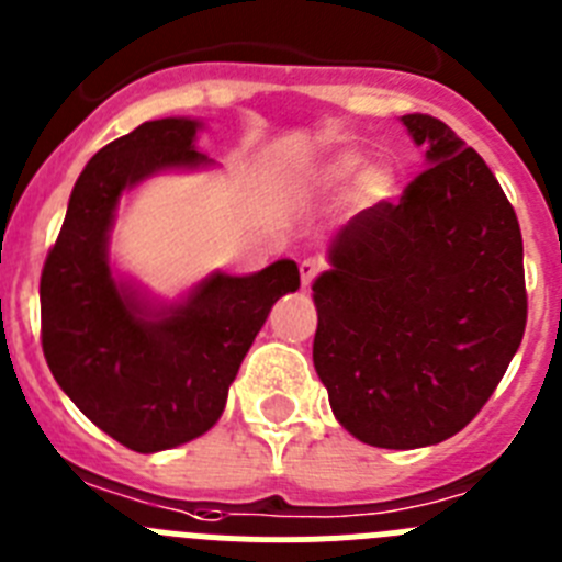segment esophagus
<instances>
[{
    "mask_svg": "<svg viewBox=\"0 0 562 562\" xmlns=\"http://www.w3.org/2000/svg\"><path fill=\"white\" fill-rule=\"evenodd\" d=\"M318 271H322V263H318L316 257H305L302 263H299V277H302V285H311L313 280L318 277Z\"/></svg>",
    "mask_w": 562,
    "mask_h": 562,
    "instance_id": "obj_1",
    "label": "esophagus"
}]
</instances>
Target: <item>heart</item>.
Wrapping results in <instances>:
<instances>
[{
  "mask_svg": "<svg viewBox=\"0 0 562 562\" xmlns=\"http://www.w3.org/2000/svg\"><path fill=\"white\" fill-rule=\"evenodd\" d=\"M360 166H363V157H360L358 151H338V155H333L329 160L322 162L318 180H322L324 186H346V182L358 175ZM393 191H396V175H393V169H387V166H371V169L363 171V177H360L358 182L360 199L371 204L385 202V199L393 196Z\"/></svg>",
  "mask_w": 562,
  "mask_h": 562,
  "instance_id": "obj_1",
  "label": "heart"
}]
</instances>
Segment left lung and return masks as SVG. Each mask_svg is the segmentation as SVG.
<instances>
[{
  "mask_svg": "<svg viewBox=\"0 0 562 562\" xmlns=\"http://www.w3.org/2000/svg\"><path fill=\"white\" fill-rule=\"evenodd\" d=\"M427 169L400 204L363 210L313 282V363L358 440L418 449L452 438L505 376L527 327L524 244L494 171L427 113L402 115Z\"/></svg>",
  "mask_w": 562,
  "mask_h": 562,
  "instance_id": "8db88e82",
  "label": "left lung"
}]
</instances>
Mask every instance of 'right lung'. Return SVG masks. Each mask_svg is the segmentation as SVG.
Wrapping results in <instances>:
<instances>
[{
	"instance_id": "1",
	"label": "right lung",
	"mask_w": 562,
	"mask_h": 562,
	"mask_svg": "<svg viewBox=\"0 0 562 562\" xmlns=\"http://www.w3.org/2000/svg\"><path fill=\"white\" fill-rule=\"evenodd\" d=\"M193 119H157L91 157L41 271V344L66 396L133 452H162L207 432L251 340L282 293L293 260L249 277L210 274L186 302L155 307L108 263L115 204L162 169L207 166Z\"/></svg>"
}]
</instances>
